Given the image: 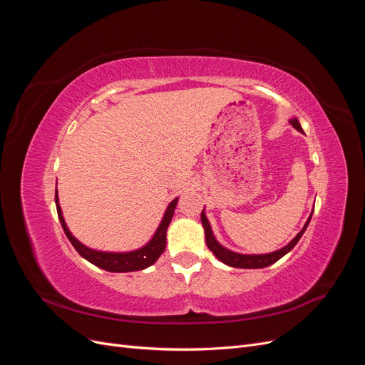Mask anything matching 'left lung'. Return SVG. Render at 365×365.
<instances>
[{
  "mask_svg": "<svg viewBox=\"0 0 365 365\" xmlns=\"http://www.w3.org/2000/svg\"><path fill=\"white\" fill-rule=\"evenodd\" d=\"M289 123L298 130V132H303L302 126H300V121H298L295 117L289 120ZM314 213V212H312ZM312 213L311 216H309V219L306 220L304 227L302 228L300 233H298L288 245L274 251V252H268V254H239V252H235V251H230L227 250L225 247H222L219 244V242L216 240V237L213 236V231H212V227H210V222L204 213H201V222H202V227H204V233H205V242H207V247L208 250L212 251L215 256L222 262L225 264H228V267H233V268H245V269H256V268H267L269 267V264L275 263L279 259H282L284 254H288L295 245L297 242L300 240V237L303 236V233L306 231L309 222H311V217H312Z\"/></svg>",
  "mask_w": 365,
  "mask_h": 365,
  "instance_id": "obj_1",
  "label": "left lung"
}]
</instances>
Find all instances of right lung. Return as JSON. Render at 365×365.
<instances>
[{
	"label": "right lung",
	"instance_id": "1",
	"mask_svg": "<svg viewBox=\"0 0 365 365\" xmlns=\"http://www.w3.org/2000/svg\"><path fill=\"white\" fill-rule=\"evenodd\" d=\"M54 202H56V210H58V216L61 220V225L67 235L68 240L71 242V245L76 248V251L81 254L83 259L88 262H91L96 267L102 268L109 272H132V271H140L145 269L150 264L155 263L158 257L165 250V233H168V227L170 224V220L175 213V207L178 204V197L169 204L168 210L161 219V224L158 225L155 235L148 242L145 247H141L134 251H128V252H108V251H97L93 248H88L83 245L82 242L77 240L71 231L68 230L67 224H65V219L62 216V210L59 205V197H58V190L56 195H54Z\"/></svg>",
	"mask_w": 365,
	"mask_h": 365
}]
</instances>
